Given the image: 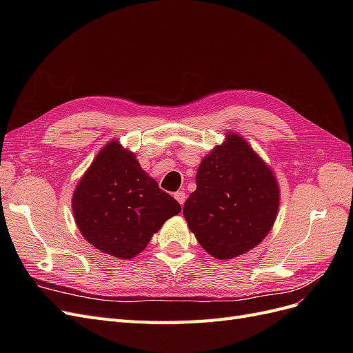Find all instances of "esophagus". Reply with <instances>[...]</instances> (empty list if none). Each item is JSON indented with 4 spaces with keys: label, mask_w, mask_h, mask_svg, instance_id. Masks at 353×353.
<instances>
[{
    "label": "esophagus",
    "mask_w": 353,
    "mask_h": 353,
    "mask_svg": "<svg viewBox=\"0 0 353 353\" xmlns=\"http://www.w3.org/2000/svg\"><path fill=\"white\" fill-rule=\"evenodd\" d=\"M174 197L176 199V201L179 203V205H184V201H185V193H184V191H176V193L174 194Z\"/></svg>",
    "instance_id": "34e87169"
}]
</instances>
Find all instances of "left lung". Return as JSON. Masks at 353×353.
<instances>
[{"instance_id": "8db88e82", "label": "left lung", "mask_w": 353, "mask_h": 353, "mask_svg": "<svg viewBox=\"0 0 353 353\" xmlns=\"http://www.w3.org/2000/svg\"><path fill=\"white\" fill-rule=\"evenodd\" d=\"M184 218L212 258L232 259L258 245L274 225L280 188L248 141L228 132L201 160Z\"/></svg>"}]
</instances>
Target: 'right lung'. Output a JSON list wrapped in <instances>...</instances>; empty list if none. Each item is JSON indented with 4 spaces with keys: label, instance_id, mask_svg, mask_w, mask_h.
<instances>
[{
    "label": "right lung",
    "instance_id": "1",
    "mask_svg": "<svg viewBox=\"0 0 353 353\" xmlns=\"http://www.w3.org/2000/svg\"><path fill=\"white\" fill-rule=\"evenodd\" d=\"M72 210L83 239L95 249L132 259L181 206L144 172L134 153L112 141L81 178Z\"/></svg>",
    "mask_w": 353,
    "mask_h": 353
}]
</instances>
